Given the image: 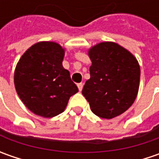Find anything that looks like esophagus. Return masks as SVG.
Masks as SVG:
<instances>
[{
  "label": "esophagus",
  "mask_w": 159,
  "mask_h": 159,
  "mask_svg": "<svg viewBox=\"0 0 159 159\" xmlns=\"http://www.w3.org/2000/svg\"><path fill=\"white\" fill-rule=\"evenodd\" d=\"M78 89H79V90H80V91H81V90H82V89H83L82 83H79V84H78Z\"/></svg>",
  "instance_id": "34e87169"
}]
</instances>
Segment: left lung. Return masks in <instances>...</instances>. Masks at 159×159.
<instances>
[{
    "label": "left lung",
    "instance_id": "1",
    "mask_svg": "<svg viewBox=\"0 0 159 159\" xmlns=\"http://www.w3.org/2000/svg\"><path fill=\"white\" fill-rule=\"evenodd\" d=\"M90 79L82 89L91 111L102 119L119 116L130 108L139 90L141 70L136 58L119 44L105 41L89 50Z\"/></svg>",
    "mask_w": 159,
    "mask_h": 159
}]
</instances>
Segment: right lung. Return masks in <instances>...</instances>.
<instances>
[{
	"label": "right lung",
	"instance_id": "1",
	"mask_svg": "<svg viewBox=\"0 0 159 159\" xmlns=\"http://www.w3.org/2000/svg\"><path fill=\"white\" fill-rule=\"evenodd\" d=\"M64 48L53 41L29 48L16 66L14 83L21 101L34 114L53 118L62 113L79 91L63 67Z\"/></svg>",
	"mask_w": 159,
	"mask_h": 159
}]
</instances>
